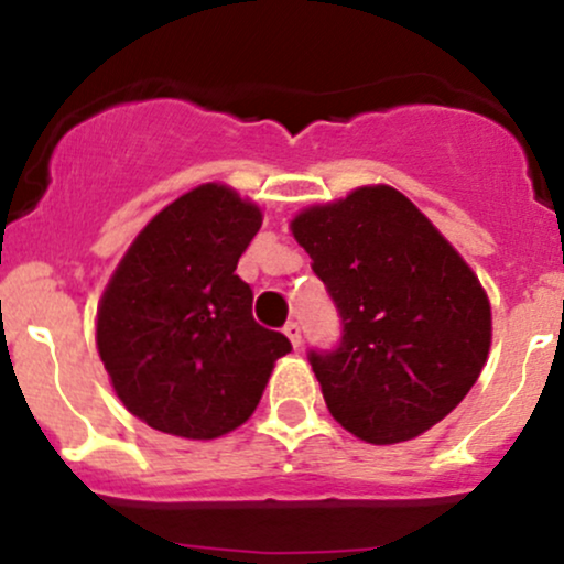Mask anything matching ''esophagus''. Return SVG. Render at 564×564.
Returning a JSON list of instances; mask_svg holds the SVG:
<instances>
[{
    "instance_id": "obj_1",
    "label": "esophagus",
    "mask_w": 564,
    "mask_h": 564,
    "mask_svg": "<svg viewBox=\"0 0 564 564\" xmlns=\"http://www.w3.org/2000/svg\"><path fill=\"white\" fill-rule=\"evenodd\" d=\"M283 334L289 336V341H291V345H294V347L302 345V326H300V323H296V321H289L286 326H283Z\"/></svg>"
}]
</instances>
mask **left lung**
<instances>
[{"label": "left lung", "instance_id": "1", "mask_svg": "<svg viewBox=\"0 0 564 564\" xmlns=\"http://www.w3.org/2000/svg\"><path fill=\"white\" fill-rule=\"evenodd\" d=\"M291 232L341 318L339 345L307 355L336 422L390 445L448 416L490 349V302L458 251L390 185L310 206Z\"/></svg>", "mask_w": 564, "mask_h": 564}]
</instances>
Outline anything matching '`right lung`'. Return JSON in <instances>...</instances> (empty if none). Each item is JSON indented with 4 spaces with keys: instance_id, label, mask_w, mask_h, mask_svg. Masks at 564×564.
Masks as SVG:
<instances>
[{
    "instance_id": "obj_1",
    "label": "right lung",
    "mask_w": 564,
    "mask_h": 564,
    "mask_svg": "<svg viewBox=\"0 0 564 564\" xmlns=\"http://www.w3.org/2000/svg\"><path fill=\"white\" fill-rule=\"evenodd\" d=\"M262 212L225 185L172 200L129 246L97 307V352L121 403L153 430L215 440L260 403L281 332L251 315L238 260Z\"/></svg>"
}]
</instances>
